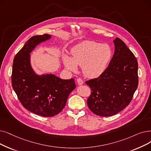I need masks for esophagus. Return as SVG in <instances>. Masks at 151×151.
<instances>
[{"mask_svg":"<svg viewBox=\"0 0 151 151\" xmlns=\"http://www.w3.org/2000/svg\"><path fill=\"white\" fill-rule=\"evenodd\" d=\"M76 81H77L78 85H80V86L83 84V81L82 79H81V78H78V79L76 80Z\"/></svg>","mask_w":151,"mask_h":151,"instance_id":"34e87169","label":"esophagus"}]
</instances>
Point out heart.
<instances>
[{
    "instance_id": "heart-1",
    "label": "heart",
    "mask_w": 151,
    "mask_h": 151,
    "mask_svg": "<svg viewBox=\"0 0 151 151\" xmlns=\"http://www.w3.org/2000/svg\"><path fill=\"white\" fill-rule=\"evenodd\" d=\"M112 52L110 46L92 41H86L76 45L71 50V56L63 57L65 67L71 72H76L78 66L82 67L84 75L89 78H97L106 70Z\"/></svg>"
}]
</instances>
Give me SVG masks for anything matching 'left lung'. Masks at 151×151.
Instances as JSON below:
<instances>
[{
    "instance_id": "obj_1",
    "label": "left lung",
    "mask_w": 151,
    "mask_h": 151,
    "mask_svg": "<svg viewBox=\"0 0 151 151\" xmlns=\"http://www.w3.org/2000/svg\"><path fill=\"white\" fill-rule=\"evenodd\" d=\"M114 43V54L108 67L99 77L86 82L92 91L88 106L101 116L114 115L128 106L138 86L136 58L120 38Z\"/></svg>"
}]
</instances>
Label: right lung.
I'll list each match as a JSON object with an SVG mask.
<instances>
[{
	"label": "right lung",
	"mask_w": 151,
	"mask_h": 151,
	"mask_svg": "<svg viewBox=\"0 0 151 151\" xmlns=\"http://www.w3.org/2000/svg\"><path fill=\"white\" fill-rule=\"evenodd\" d=\"M51 37L48 34L34 36L27 41L14 58L12 74L13 89L23 106L45 117L59 114L76 88L73 78L62 80L52 73L39 75L32 68L30 53Z\"/></svg>",
	"instance_id": "add662e5"
}]
</instances>
